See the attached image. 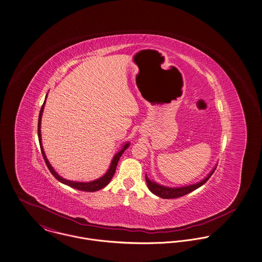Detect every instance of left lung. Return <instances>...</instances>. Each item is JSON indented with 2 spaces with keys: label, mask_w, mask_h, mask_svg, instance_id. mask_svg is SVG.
<instances>
[{
  "label": "left lung",
  "mask_w": 262,
  "mask_h": 262,
  "mask_svg": "<svg viewBox=\"0 0 262 262\" xmlns=\"http://www.w3.org/2000/svg\"><path fill=\"white\" fill-rule=\"evenodd\" d=\"M216 168H214V170L208 174L203 181L197 183V184H194V185H191V186H186V187H180V188H169V187H165V186H162V185H159L155 182H151L145 174V181H146V185L149 189V191L151 193H154L155 195L163 198V199H174V198H179V197H182V196H185L189 193H191L192 191L198 189L199 187H201L202 185H204L209 179L210 177L213 174L214 171H215Z\"/></svg>",
  "instance_id": "obj_1"
}]
</instances>
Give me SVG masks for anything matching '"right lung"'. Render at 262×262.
Returning a JSON list of instances; mask_svg holds the SVG:
<instances>
[{
	"label": "right lung",
	"mask_w": 262,
	"mask_h": 262,
	"mask_svg": "<svg viewBox=\"0 0 262 262\" xmlns=\"http://www.w3.org/2000/svg\"><path fill=\"white\" fill-rule=\"evenodd\" d=\"M47 97V95H46ZM45 101H46V98L44 100V103L41 107V111H40V114H39V119H38V139H39V144H40V148H41V152H42V156L45 160V163L49 169V171L51 172V174H53L59 182L67 185V186H70L71 188H74V189H77L79 191H84V192H95V191H98L102 188H104L112 180V178L114 177V174L116 173V169H117V163L119 161V158L121 157L122 152L128 147L129 144H125L123 145L122 149L119 150L117 152V155L114 157L113 161H112V164H111V167L108 169V171L106 172V174L104 176H102L101 178L95 180V181H92V182H88V183H81V182H72V181H68V180H65L63 178H61L55 171L54 169L51 167V165L49 164L46 156H45V152H44V149H43V146H42V143H41V130H40V126H41V117H42V113H43V110H44V104H45Z\"/></svg>",
	"instance_id": "1"
}]
</instances>
